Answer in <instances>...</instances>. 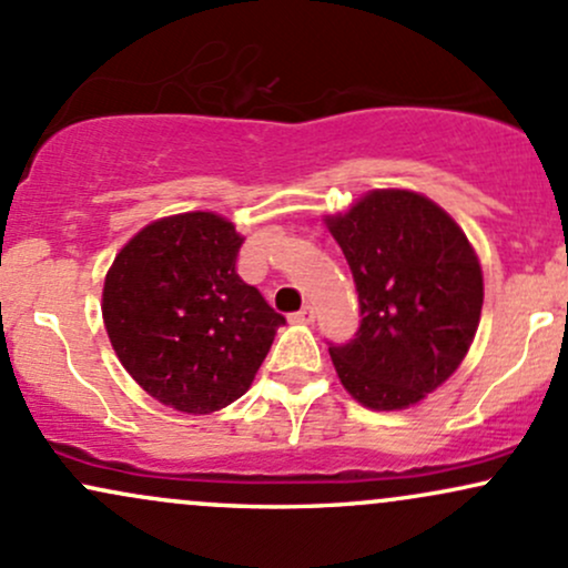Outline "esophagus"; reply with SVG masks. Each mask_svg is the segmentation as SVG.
<instances>
[{"label": "esophagus", "instance_id": "34e87169", "mask_svg": "<svg viewBox=\"0 0 568 568\" xmlns=\"http://www.w3.org/2000/svg\"><path fill=\"white\" fill-rule=\"evenodd\" d=\"M293 321H296V323H312V321H315V310H312V306L310 304H306V306H302V310H298V312H293Z\"/></svg>", "mask_w": 568, "mask_h": 568}]
</instances>
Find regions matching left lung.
I'll return each instance as SVG.
<instances>
[{
    "mask_svg": "<svg viewBox=\"0 0 568 568\" xmlns=\"http://www.w3.org/2000/svg\"><path fill=\"white\" fill-rule=\"evenodd\" d=\"M344 251L361 325L331 344L338 379L363 406L408 408L459 368L478 331L484 275L443 207L406 189H376L325 219Z\"/></svg>",
    "mask_w": 568,
    "mask_h": 568,
    "instance_id": "8db88e82",
    "label": "left lung"
}]
</instances>
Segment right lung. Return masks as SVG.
Instances as JSON below:
<instances>
[{
  "mask_svg": "<svg viewBox=\"0 0 568 568\" xmlns=\"http://www.w3.org/2000/svg\"><path fill=\"white\" fill-rule=\"evenodd\" d=\"M243 237L216 213L143 226L103 283V323L120 363L154 400L211 414L245 395L280 325L237 275Z\"/></svg>",
  "mask_w": 568,
  "mask_h": 568,
  "instance_id": "add662e5",
  "label": "right lung"
}]
</instances>
